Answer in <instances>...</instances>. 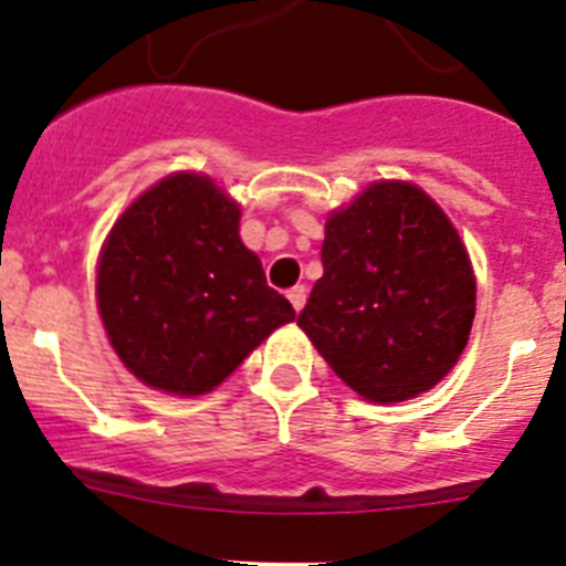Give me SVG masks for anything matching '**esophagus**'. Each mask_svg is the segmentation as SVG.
Segmentation results:
<instances>
[{"label":"esophagus","instance_id":"1","mask_svg":"<svg viewBox=\"0 0 566 566\" xmlns=\"http://www.w3.org/2000/svg\"><path fill=\"white\" fill-rule=\"evenodd\" d=\"M289 303L294 306V312H300V308L306 306V286L289 289Z\"/></svg>","mask_w":566,"mask_h":566}]
</instances>
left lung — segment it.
Instances as JSON below:
<instances>
[{
    "instance_id": "left-lung-1",
    "label": "left lung",
    "mask_w": 566,
    "mask_h": 566,
    "mask_svg": "<svg viewBox=\"0 0 566 566\" xmlns=\"http://www.w3.org/2000/svg\"><path fill=\"white\" fill-rule=\"evenodd\" d=\"M319 258L297 326L334 374L368 402L431 391L476 314V277L448 214L413 184L377 181L332 212Z\"/></svg>"
}]
</instances>
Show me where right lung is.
<instances>
[{
  "mask_svg": "<svg viewBox=\"0 0 566 566\" xmlns=\"http://www.w3.org/2000/svg\"><path fill=\"white\" fill-rule=\"evenodd\" d=\"M240 207L212 178L175 172L129 203L104 240L102 323L135 377L158 391H212L294 308L240 240Z\"/></svg>",
  "mask_w": 566,
  "mask_h": 566,
  "instance_id": "obj_1",
  "label": "right lung"
}]
</instances>
